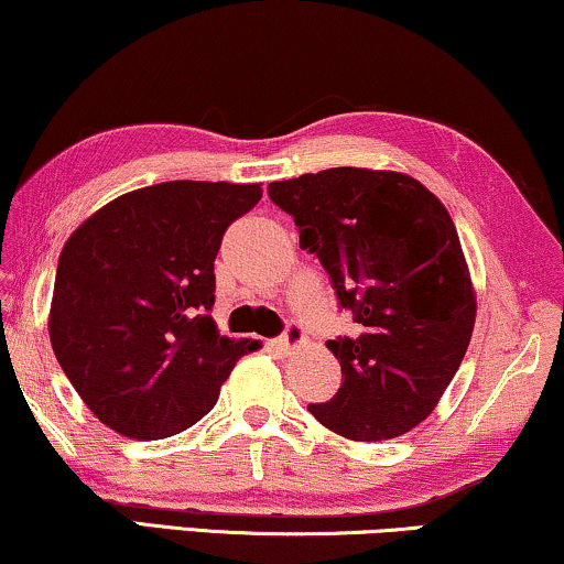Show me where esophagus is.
Returning <instances> with one entry per match:
<instances>
[{
	"label": "esophagus",
	"instance_id": "obj_1",
	"mask_svg": "<svg viewBox=\"0 0 564 564\" xmlns=\"http://www.w3.org/2000/svg\"><path fill=\"white\" fill-rule=\"evenodd\" d=\"M304 343H306L304 332H301L299 324H291V327L285 329V335L275 345H279L281 350L289 352V350H299V347H304Z\"/></svg>",
	"mask_w": 564,
	"mask_h": 564
}]
</instances>
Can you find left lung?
Instances as JSON below:
<instances>
[{
  "instance_id": "8db88e82",
  "label": "left lung",
  "mask_w": 564,
  "mask_h": 564,
  "mask_svg": "<svg viewBox=\"0 0 564 564\" xmlns=\"http://www.w3.org/2000/svg\"><path fill=\"white\" fill-rule=\"evenodd\" d=\"M268 194L358 322L352 337L327 343L343 386L308 411L352 442L411 432L455 378L478 314L449 212L399 171L327 169L273 181Z\"/></svg>"
}]
</instances>
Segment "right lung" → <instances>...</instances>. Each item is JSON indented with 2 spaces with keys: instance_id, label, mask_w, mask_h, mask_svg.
I'll use <instances>...</instances> for the list:
<instances>
[{
  "instance_id": "add662e5",
  "label": "right lung",
  "mask_w": 564,
  "mask_h": 564,
  "mask_svg": "<svg viewBox=\"0 0 564 564\" xmlns=\"http://www.w3.org/2000/svg\"><path fill=\"white\" fill-rule=\"evenodd\" d=\"M260 196V184L165 181L117 196L63 245L47 335L109 430L130 440L188 430L258 350L219 335L209 312L221 235Z\"/></svg>"
}]
</instances>
